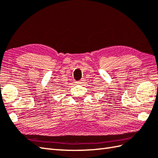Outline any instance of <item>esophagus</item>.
I'll list each match as a JSON object with an SVG mask.
<instances>
[{"label": "esophagus", "mask_w": 158, "mask_h": 158, "mask_svg": "<svg viewBox=\"0 0 158 158\" xmlns=\"http://www.w3.org/2000/svg\"><path fill=\"white\" fill-rule=\"evenodd\" d=\"M84 81H85L84 79H81V81H79V83H83V82H84Z\"/></svg>", "instance_id": "obj_1"}]
</instances>
